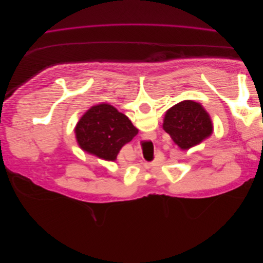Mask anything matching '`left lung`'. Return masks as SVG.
I'll return each mask as SVG.
<instances>
[{
  "instance_id": "obj_1",
  "label": "left lung",
  "mask_w": 263,
  "mask_h": 263,
  "mask_svg": "<svg viewBox=\"0 0 263 263\" xmlns=\"http://www.w3.org/2000/svg\"><path fill=\"white\" fill-rule=\"evenodd\" d=\"M163 129L181 149L187 150L211 136L213 124L200 103L186 100L166 110Z\"/></svg>"
}]
</instances>
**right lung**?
<instances>
[{"instance_id": "obj_1", "label": "right lung", "mask_w": 263, "mask_h": 263, "mask_svg": "<svg viewBox=\"0 0 263 263\" xmlns=\"http://www.w3.org/2000/svg\"><path fill=\"white\" fill-rule=\"evenodd\" d=\"M137 134L129 118L109 104L92 106L76 126L79 146L108 161H114L119 150Z\"/></svg>"}]
</instances>
